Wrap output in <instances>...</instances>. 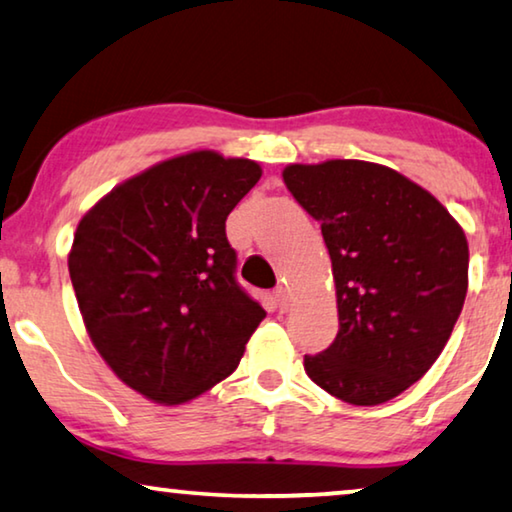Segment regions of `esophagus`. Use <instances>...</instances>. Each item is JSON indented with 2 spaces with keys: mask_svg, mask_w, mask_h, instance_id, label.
I'll use <instances>...</instances> for the list:
<instances>
[{
  "mask_svg": "<svg viewBox=\"0 0 512 512\" xmlns=\"http://www.w3.org/2000/svg\"><path fill=\"white\" fill-rule=\"evenodd\" d=\"M273 299H276L278 310L285 312L289 308V292H287V287H278L276 292H273Z\"/></svg>",
  "mask_w": 512,
  "mask_h": 512,
  "instance_id": "1",
  "label": "esophagus"
}]
</instances>
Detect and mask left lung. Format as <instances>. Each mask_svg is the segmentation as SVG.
<instances>
[{
  "label": "left lung",
  "mask_w": 512,
  "mask_h": 512,
  "mask_svg": "<svg viewBox=\"0 0 512 512\" xmlns=\"http://www.w3.org/2000/svg\"><path fill=\"white\" fill-rule=\"evenodd\" d=\"M282 179L322 225L338 296V335L303 358L305 372L349 404L393 400L451 338L467 296V236L391 167L326 160L289 165Z\"/></svg>",
  "instance_id": "left-lung-1"
}]
</instances>
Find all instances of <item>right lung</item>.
<instances>
[{
	"instance_id": "add662e5",
	"label": "right lung",
	"mask_w": 512,
	"mask_h": 512,
	"mask_svg": "<svg viewBox=\"0 0 512 512\" xmlns=\"http://www.w3.org/2000/svg\"><path fill=\"white\" fill-rule=\"evenodd\" d=\"M262 177L193 151L137 174L80 220L68 273L87 333L124 384L160 404L230 377L262 305L236 280L225 220Z\"/></svg>"
}]
</instances>
